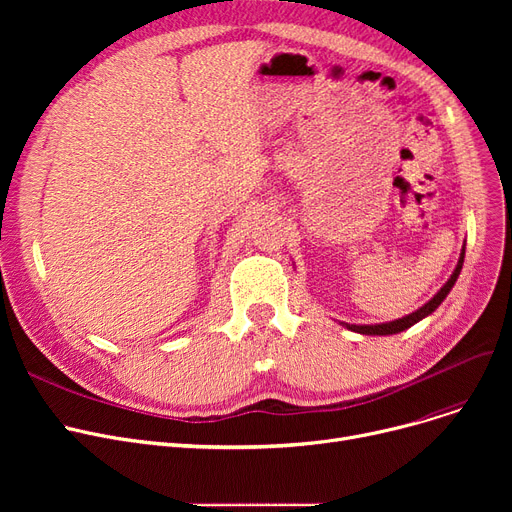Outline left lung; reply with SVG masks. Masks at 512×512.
<instances>
[{"instance_id": "obj_1", "label": "left lung", "mask_w": 512, "mask_h": 512, "mask_svg": "<svg viewBox=\"0 0 512 512\" xmlns=\"http://www.w3.org/2000/svg\"><path fill=\"white\" fill-rule=\"evenodd\" d=\"M463 261H465V247H463V251H461V259H459V263H456L454 272H452V276L448 278V282L438 290V294H436V297H434L432 301H427V303H425L423 307H419L415 313L405 315V317H402V319H396V321H388V324H375V326L342 324V326H344L346 330L359 332V334H365V336H388V334H398V332H402V330H407V328L415 326L417 321H421L423 317L432 315V313L440 307V303L448 297V292L452 290V286H454L456 278H459V274H461V270H463Z\"/></svg>"}]
</instances>
